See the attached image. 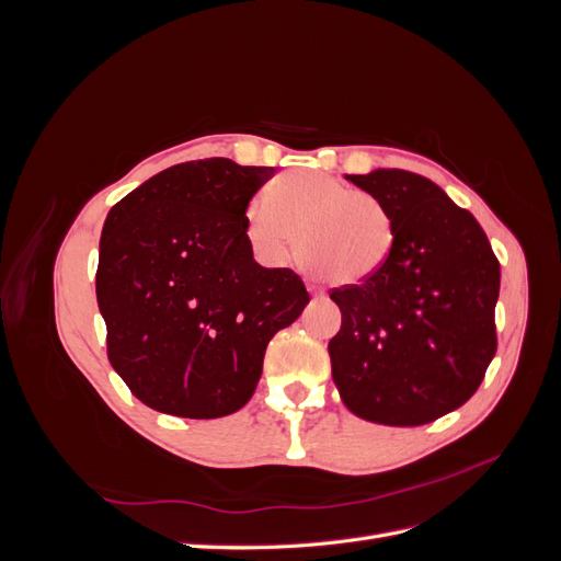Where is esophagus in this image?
<instances>
[{"instance_id":"obj_1","label":"esophagus","mask_w":561,"mask_h":561,"mask_svg":"<svg viewBox=\"0 0 561 561\" xmlns=\"http://www.w3.org/2000/svg\"><path fill=\"white\" fill-rule=\"evenodd\" d=\"M309 293H311L313 297H318V299H322V297L328 295V293L322 290V287H320V285H316V283H309Z\"/></svg>"}]
</instances>
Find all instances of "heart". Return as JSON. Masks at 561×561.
<instances>
[{"label":"heart","mask_w":561,"mask_h":561,"mask_svg":"<svg viewBox=\"0 0 561 561\" xmlns=\"http://www.w3.org/2000/svg\"><path fill=\"white\" fill-rule=\"evenodd\" d=\"M248 241L266 262L299 260L334 285H360L379 274L396 245V217L386 203L316 171H295L268 186L245 210Z\"/></svg>","instance_id":"1"}]
</instances>
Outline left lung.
I'll return each instance as SVG.
<instances>
[{
	"mask_svg": "<svg viewBox=\"0 0 561 561\" xmlns=\"http://www.w3.org/2000/svg\"><path fill=\"white\" fill-rule=\"evenodd\" d=\"M396 217L375 278L332 290L342 330L332 379L348 410L383 426H421L461 407L496 353L501 266L468 210L428 178L398 168L346 175Z\"/></svg>",
	"mask_w": 561,
	"mask_h": 561,
	"instance_id": "8db88e82",
	"label": "left lung"
}]
</instances>
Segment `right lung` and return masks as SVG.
<instances>
[{
    "instance_id": "right-lung-1",
    "label": "right lung",
    "mask_w": 561,
    "mask_h": 561,
    "mask_svg": "<svg viewBox=\"0 0 561 561\" xmlns=\"http://www.w3.org/2000/svg\"><path fill=\"white\" fill-rule=\"evenodd\" d=\"M274 168L186 161L110 210L95 274L107 358L130 393L182 419L239 412L264 351L309 293L293 268L252 257L245 210Z\"/></svg>"
}]
</instances>
